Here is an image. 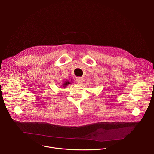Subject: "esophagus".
Segmentation results:
<instances>
[{
	"label": "esophagus",
	"instance_id": "obj_1",
	"mask_svg": "<svg viewBox=\"0 0 154 154\" xmlns=\"http://www.w3.org/2000/svg\"><path fill=\"white\" fill-rule=\"evenodd\" d=\"M83 78H82V77H77L76 79V82L78 83L81 84L83 83Z\"/></svg>",
	"mask_w": 154,
	"mask_h": 154
}]
</instances>
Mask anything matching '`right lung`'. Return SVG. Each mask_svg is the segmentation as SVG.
Instances as JSON below:
<instances>
[{"mask_svg":"<svg viewBox=\"0 0 154 154\" xmlns=\"http://www.w3.org/2000/svg\"><path fill=\"white\" fill-rule=\"evenodd\" d=\"M71 83L70 82H66V83H64V84H63V86L65 87L68 84H70Z\"/></svg>","mask_w":154,"mask_h":154,"instance_id":"add662e5","label":"right lung"}]
</instances>
